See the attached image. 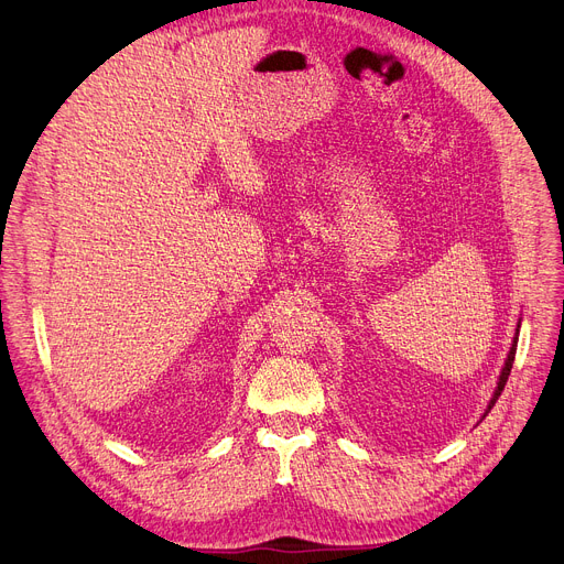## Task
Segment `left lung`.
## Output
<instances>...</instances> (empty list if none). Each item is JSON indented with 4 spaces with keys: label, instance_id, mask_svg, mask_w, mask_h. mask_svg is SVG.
Here are the masks:
<instances>
[{
    "label": "left lung",
    "instance_id": "8db88e82",
    "mask_svg": "<svg viewBox=\"0 0 564 564\" xmlns=\"http://www.w3.org/2000/svg\"><path fill=\"white\" fill-rule=\"evenodd\" d=\"M517 334H519V329H517ZM514 354H517V336H514V343H512V347H510V354H508V361H506V368H502V372H500V379H498V387H496V393H494V398H491V402H489L487 411H491V406H494V404H496V400L500 398L502 389H506V383H508V377H510V370H512V364H514Z\"/></svg>",
    "mask_w": 564,
    "mask_h": 564
}]
</instances>
